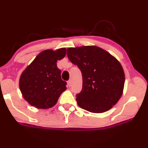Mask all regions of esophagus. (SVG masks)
Instances as JSON below:
<instances>
[{"mask_svg": "<svg viewBox=\"0 0 148 148\" xmlns=\"http://www.w3.org/2000/svg\"><path fill=\"white\" fill-rule=\"evenodd\" d=\"M71 85H72V82H71V81H70V80H69V81H67V86H68L69 87H70Z\"/></svg>", "mask_w": 148, "mask_h": 148, "instance_id": "1", "label": "esophagus"}]
</instances>
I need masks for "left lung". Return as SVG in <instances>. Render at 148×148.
Listing matches in <instances>:
<instances>
[{"label":"left lung","instance_id":"8db88e82","mask_svg":"<svg viewBox=\"0 0 148 148\" xmlns=\"http://www.w3.org/2000/svg\"><path fill=\"white\" fill-rule=\"evenodd\" d=\"M67 55L82 73L83 88L76 99L79 107L101 113L116 104L123 93L125 80L120 62L97 46L70 47Z\"/></svg>","mask_w":148,"mask_h":148}]
</instances>
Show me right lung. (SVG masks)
Instances as JSON below:
<instances>
[{"instance_id": "obj_1", "label": "right lung", "mask_w": 148, "mask_h": 148, "mask_svg": "<svg viewBox=\"0 0 148 148\" xmlns=\"http://www.w3.org/2000/svg\"><path fill=\"white\" fill-rule=\"evenodd\" d=\"M66 55V49H47L37 56L21 73L19 88L22 96L30 105L47 109L56 104L58 98L67 89L61 79L57 61Z\"/></svg>"}]
</instances>
